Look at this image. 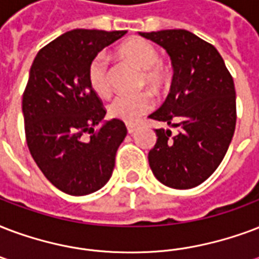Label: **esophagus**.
<instances>
[{
  "label": "esophagus",
  "mask_w": 259,
  "mask_h": 259,
  "mask_svg": "<svg viewBox=\"0 0 259 259\" xmlns=\"http://www.w3.org/2000/svg\"><path fill=\"white\" fill-rule=\"evenodd\" d=\"M126 127H127V132L132 134V133H134V132H136V129H137V125H133V123H127V125H126Z\"/></svg>",
  "instance_id": "obj_1"
}]
</instances>
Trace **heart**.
Here are the masks:
<instances>
[{
  "label": "heart",
  "mask_w": 259,
  "mask_h": 259,
  "mask_svg": "<svg viewBox=\"0 0 259 259\" xmlns=\"http://www.w3.org/2000/svg\"><path fill=\"white\" fill-rule=\"evenodd\" d=\"M119 58L125 59L137 68L143 69V76L140 78L141 85L151 87L155 92H159L167 84V69L160 61L159 51L151 42L143 37L129 39L116 49ZM88 81L91 88L99 96H108L111 94V69L108 58L104 54L95 55L88 66ZM153 98L149 92L141 94H119L112 99L108 106V112L112 118L121 121H138L141 116L152 110Z\"/></svg>",
  "instance_id": "1"
}]
</instances>
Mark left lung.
Here are the masks:
<instances>
[{"mask_svg":"<svg viewBox=\"0 0 259 259\" xmlns=\"http://www.w3.org/2000/svg\"><path fill=\"white\" fill-rule=\"evenodd\" d=\"M165 49L174 68L169 94L149 118L172 126L155 129L148 155L153 175L172 189H191L224 159L236 125L234 78L213 45L186 29L140 32Z\"/></svg>","mask_w":259,"mask_h":259,"instance_id":"8db88e82","label":"left lung"}]
</instances>
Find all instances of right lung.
I'll use <instances>...</instances> for the list:
<instances>
[{
	"label": "right lung",
	"instance_id": "obj_1",
	"mask_svg": "<svg viewBox=\"0 0 259 259\" xmlns=\"http://www.w3.org/2000/svg\"><path fill=\"white\" fill-rule=\"evenodd\" d=\"M126 31L73 29L42 47L23 94L25 140L43 175L70 195H87L111 178L118 147L125 140L121 119L106 122V108L88 81L95 55ZM91 133L90 140L83 138Z\"/></svg>",
	"mask_w": 259,
	"mask_h": 259
}]
</instances>
